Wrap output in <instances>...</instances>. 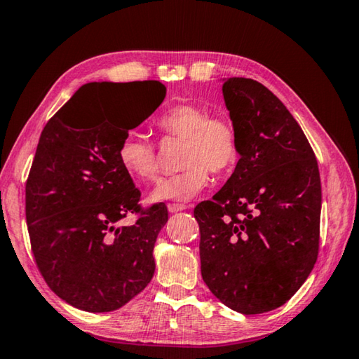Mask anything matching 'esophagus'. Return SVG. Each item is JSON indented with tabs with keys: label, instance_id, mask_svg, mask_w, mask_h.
Instances as JSON below:
<instances>
[{
	"label": "esophagus",
	"instance_id": "obj_1",
	"mask_svg": "<svg viewBox=\"0 0 359 359\" xmlns=\"http://www.w3.org/2000/svg\"><path fill=\"white\" fill-rule=\"evenodd\" d=\"M167 210H168L170 212H178V211L186 210V205H181V203H168V205H167Z\"/></svg>",
	"mask_w": 359,
	"mask_h": 359
}]
</instances>
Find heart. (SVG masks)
Segmentation results:
<instances>
[{"instance_id":"b5f03b06","label":"heart","mask_w":359,"mask_h":359,"mask_svg":"<svg viewBox=\"0 0 359 359\" xmlns=\"http://www.w3.org/2000/svg\"><path fill=\"white\" fill-rule=\"evenodd\" d=\"M163 140H183L180 167L156 184L151 198L157 202H187L210 184V173L225 175L240 159V135L231 119L211 115L206 107L178 104L156 118ZM118 161L126 173L138 183L153 181L159 172L156 143L140 130H129L118 147Z\"/></svg>"}]
</instances>
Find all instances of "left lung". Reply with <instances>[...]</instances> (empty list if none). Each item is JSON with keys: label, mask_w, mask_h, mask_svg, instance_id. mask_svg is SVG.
Returning <instances> with one entry per match:
<instances>
[{"label": "left lung", "mask_w": 359, "mask_h": 359, "mask_svg": "<svg viewBox=\"0 0 359 359\" xmlns=\"http://www.w3.org/2000/svg\"><path fill=\"white\" fill-rule=\"evenodd\" d=\"M222 93L241 157L222 189L194 210L200 263L216 298L254 316L287 303L316 265L322 184L303 129L266 86L231 77Z\"/></svg>", "instance_id": "1"}]
</instances>
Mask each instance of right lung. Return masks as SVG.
Segmentation results:
<instances>
[{"label": "right lung", "mask_w": 359, "mask_h": 359, "mask_svg": "<svg viewBox=\"0 0 359 359\" xmlns=\"http://www.w3.org/2000/svg\"><path fill=\"white\" fill-rule=\"evenodd\" d=\"M126 86L130 126L119 128L100 100ZM157 80L88 83L43 128L25 187V212L37 269L77 309H119L149 284L156 238L168 219L162 203L142 208L140 191L118 161L129 129L165 97ZM137 215L132 226L121 222Z\"/></svg>", "instance_id": "add662e5"}]
</instances>
